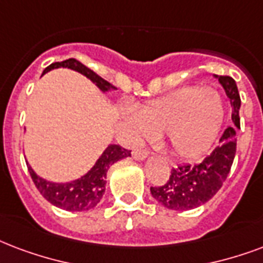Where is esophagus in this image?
Masks as SVG:
<instances>
[{
	"label": "esophagus",
	"mask_w": 263,
	"mask_h": 263,
	"mask_svg": "<svg viewBox=\"0 0 263 263\" xmlns=\"http://www.w3.org/2000/svg\"><path fill=\"white\" fill-rule=\"evenodd\" d=\"M147 156H149V152H146V150H136V152L132 153V157L138 160V161H143Z\"/></svg>",
	"instance_id": "34e87169"
}]
</instances>
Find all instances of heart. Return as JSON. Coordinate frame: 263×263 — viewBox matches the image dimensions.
Wrapping results in <instances>:
<instances>
[{
    "instance_id": "heart-1",
    "label": "heart",
    "mask_w": 263,
    "mask_h": 263,
    "mask_svg": "<svg viewBox=\"0 0 263 263\" xmlns=\"http://www.w3.org/2000/svg\"><path fill=\"white\" fill-rule=\"evenodd\" d=\"M225 116L222 98L214 89L187 87L142 107L127 109L124 120L135 138L164 136L171 153L182 160L205 156L215 143Z\"/></svg>"
}]
</instances>
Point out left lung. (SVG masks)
Returning a JSON list of instances; mask_svg holds the SVG:
<instances>
[{
    "label": "left lung",
    "mask_w": 263,
    "mask_h": 263,
    "mask_svg": "<svg viewBox=\"0 0 263 263\" xmlns=\"http://www.w3.org/2000/svg\"><path fill=\"white\" fill-rule=\"evenodd\" d=\"M225 89L230 99L233 127L226 128L218 147L198 164H183L172 168L167 183L150 187L154 200L168 210L186 211L203 205L216 194L229 175L230 167L236 156V129H240V95L237 85L232 77L214 76Z\"/></svg>",
    "instance_id": "1"
}]
</instances>
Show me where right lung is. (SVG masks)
<instances>
[{"label":"right lung","mask_w":263,"mask_h":263,"mask_svg":"<svg viewBox=\"0 0 263 263\" xmlns=\"http://www.w3.org/2000/svg\"><path fill=\"white\" fill-rule=\"evenodd\" d=\"M60 67L74 70L77 73L83 74L88 80H91L102 92L116 89L111 84L107 83L106 80L99 77L91 69H88L87 66H84L76 59H66L63 62L52 63L44 70L43 74L53 69H60ZM129 156H131V152L124 149L120 145H109L87 174H84L77 179L70 180V182H51V180L44 179L35 174V171L30 167L29 163L26 164H27L34 185L37 186L40 193L43 194L49 203L62 208V210H66V211L78 212L92 210L99 204L105 194L106 175H107L110 165H113L114 163H117L125 157H129Z\"/></svg>","instance_id":"1"}]
</instances>
